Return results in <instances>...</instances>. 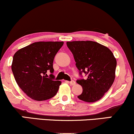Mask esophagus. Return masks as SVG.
<instances>
[{
    "label": "esophagus",
    "mask_w": 134,
    "mask_h": 134,
    "mask_svg": "<svg viewBox=\"0 0 134 134\" xmlns=\"http://www.w3.org/2000/svg\"><path fill=\"white\" fill-rule=\"evenodd\" d=\"M69 83H70L71 85H75V82L74 81V80H72V81H70V82H69Z\"/></svg>",
    "instance_id": "obj_1"
}]
</instances>
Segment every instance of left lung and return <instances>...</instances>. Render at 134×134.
Segmentation results:
<instances>
[{
	"label": "left lung",
	"mask_w": 134,
	"mask_h": 134,
	"mask_svg": "<svg viewBox=\"0 0 134 134\" xmlns=\"http://www.w3.org/2000/svg\"><path fill=\"white\" fill-rule=\"evenodd\" d=\"M74 55L80 74L87 75V79L77 80L83 91L77 97L85 102L102 99L113 84L117 60L107 47L93 41L67 42Z\"/></svg>",
	"instance_id": "8db88e82"
}]
</instances>
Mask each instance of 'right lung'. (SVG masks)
Instances as JSON below:
<instances>
[{
  "label": "right lung",
  "instance_id": "add662e5",
  "mask_svg": "<svg viewBox=\"0 0 134 134\" xmlns=\"http://www.w3.org/2000/svg\"><path fill=\"white\" fill-rule=\"evenodd\" d=\"M64 42H37L17 51L13 57L12 70L16 82L27 96L37 101L51 99L61 82L47 72H54L55 55Z\"/></svg>",
  "mask_w": 134,
  "mask_h": 134
}]
</instances>
